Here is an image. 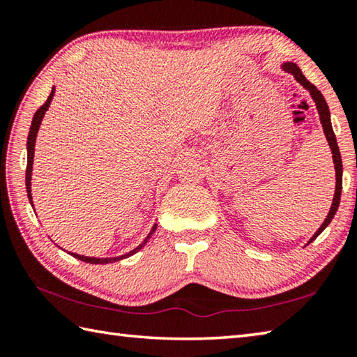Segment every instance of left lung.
<instances>
[{
    "label": "left lung",
    "mask_w": 357,
    "mask_h": 357,
    "mask_svg": "<svg viewBox=\"0 0 357 357\" xmlns=\"http://www.w3.org/2000/svg\"><path fill=\"white\" fill-rule=\"evenodd\" d=\"M282 69L288 72V74L294 75L296 80H298L302 86H304L305 89H309L310 91V96L312 99L315 100L317 104V108H318V114H319V121H321L323 124V130H324V135L326 138H328V143L331 146V151H332V159H334V167H335V179H337V184H335V193H334V200H332V206H331V211L328 217H326V220L323 222V225L318 228V231L313 234L312 239L309 241V244L312 243V241H315L319 234L323 233V229L329 225L331 220L334 219V215L337 213L338 209V204H340V195H342V173H343V167H342V157H340V151H338V146H337V140H335V134L334 130H332V124H331V113H329V107L328 104H326V100L323 98V94L318 91L315 84H312L307 78L302 75L301 69L296 66L294 63H285L282 64Z\"/></svg>",
    "instance_id": "8db88e82"
}]
</instances>
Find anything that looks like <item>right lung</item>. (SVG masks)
I'll return each instance as SVG.
<instances>
[{"label":"right lung","mask_w":357,"mask_h":357,"mask_svg":"<svg viewBox=\"0 0 357 357\" xmlns=\"http://www.w3.org/2000/svg\"><path fill=\"white\" fill-rule=\"evenodd\" d=\"M53 94H55V88H52V93L50 96H48V99L45 100V104L42 105L38 112L34 113L33 116V123H31V128H29V134H28V142H26V149H28V164H26V193H28V198H29V203H31L33 206V197H31V172H33V160H34V144H36V137H38V130H39V126L42 123V118H44V114L47 112L48 105H50V102L53 99ZM157 225L153 227V229H151L149 234L146 236V239L143 241V243L135 247L134 250L129 252L128 255H121V257H116V258H91V257H83V255H77V253H70L72 257H75L77 259H82V261L84 263H91V264H107V263H113V261H119V259L123 258H128L130 255H134V253H137L138 250L142 249V247H144V244L148 243V239L153 236V233L155 231Z\"/></svg>","instance_id":"add662e5"}]
</instances>
